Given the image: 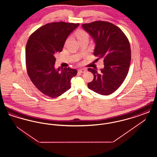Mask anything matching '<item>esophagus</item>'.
I'll return each mask as SVG.
<instances>
[{"mask_svg":"<svg viewBox=\"0 0 157 157\" xmlns=\"http://www.w3.org/2000/svg\"><path fill=\"white\" fill-rule=\"evenodd\" d=\"M85 71H86V70L84 69H80L78 70L79 73H84V72H85Z\"/></svg>","mask_w":157,"mask_h":157,"instance_id":"obj_1","label":"esophagus"}]
</instances>
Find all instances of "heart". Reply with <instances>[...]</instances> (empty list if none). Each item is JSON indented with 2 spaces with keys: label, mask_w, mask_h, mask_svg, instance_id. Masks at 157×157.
Segmentation results:
<instances>
[{
  "label": "heart",
  "mask_w": 157,
  "mask_h": 157,
  "mask_svg": "<svg viewBox=\"0 0 157 157\" xmlns=\"http://www.w3.org/2000/svg\"><path fill=\"white\" fill-rule=\"evenodd\" d=\"M76 35L77 36V38L78 39V40H81L83 39H85V38H89V35L87 32L83 31V30H79L76 32Z\"/></svg>",
  "instance_id": "obj_1"
}]
</instances>
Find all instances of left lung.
<instances>
[{
    "label": "left lung",
    "instance_id": "obj_1",
    "mask_svg": "<svg viewBox=\"0 0 157 157\" xmlns=\"http://www.w3.org/2000/svg\"><path fill=\"white\" fill-rule=\"evenodd\" d=\"M82 26L95 44L94 55L103 58L104 62V67L100 71L88 68L94 79L88 87L100 95H110L120 87L128 74L131 59L129 40L122 30L111 23L95 21Z\"/></svg>",
    "mask_w": 157,
    "mask_h": 157
}]
</instances>
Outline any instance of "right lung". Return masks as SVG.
Masks as SVG:
<instances>
[{"mask_svg":"<svg viewBox=\"0 0 157 157\" xmlns=\"http://www.w3.org/2000/svg\"><path fill=\"white\" fill-rule=\"evenodd\" d=\"M79 23L63 22L48 23L34 32L26 46V65L31 81L45 95L58 97L71 86L77 71L71 67H55L56 53L62 51L68 36Z\"/></svg>","mask_w":157,"mask_h":157,"instance_id":"obj_1","label":"right lung"}]
</instances>
